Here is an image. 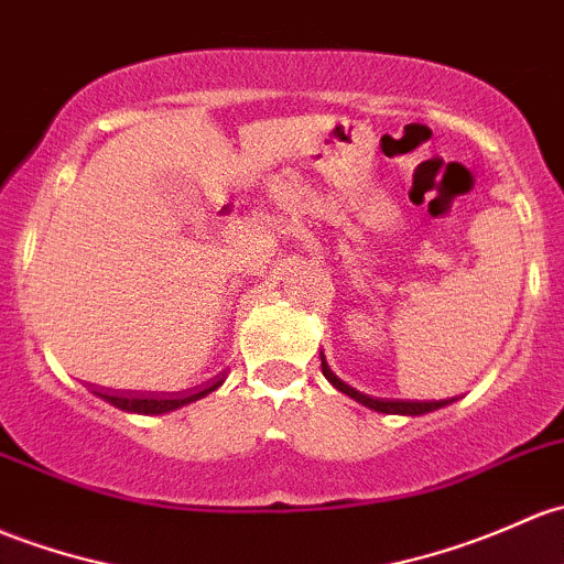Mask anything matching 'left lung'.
I'll return each mask as SVG.
<instances>
[{"label": "left lung", "instance_id": "8db88e82", "mask_svg": "<svg viewBox=\"0 0 564 564\" xmlns=\"http://www.w3.org/2000/svg\"><path fill=\"white\" fill-rule=\"evenodd\" d=\"M322 372L327 376V381L332 383L335 389H340L343 394L354 397V400L361 402V405L372 408V411L378 413H402V416H422V413H430V411H437V408L448 405L452 400H430V402H422V400H381V397H370V394H361L354 387H348L346 381H340V378L335 376V372L329 370L327 359L322 357Z\"/></svg>", "mask_w": 564, "mask_h": 564}]
</instances>
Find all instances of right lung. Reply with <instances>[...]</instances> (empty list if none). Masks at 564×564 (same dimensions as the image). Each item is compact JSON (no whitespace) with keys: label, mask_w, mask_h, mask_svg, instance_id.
Wrapping results in <instances>:
<instances>
[{"label":"right lung","mask_w":564,"mask_h":564,"mask_svg":"<svg viewBox=\"0 0 564 564\" xmlns=\"http://www.w3.org/2000/svg\"><path fill=\"white\" fill-rule=\"evenodd\" d=\"M221 387V378H218L213 387H207L203 391H197V394H175V397H156V394H110L108 389H97L99 397H105V400L112 402L116 408H121V411H134V413H167V411H175V408L181 405H188V402L199 400V397L210 394L213 389Z\"/></svg>","instance_id":"right-lung-1"}]
</instances>
